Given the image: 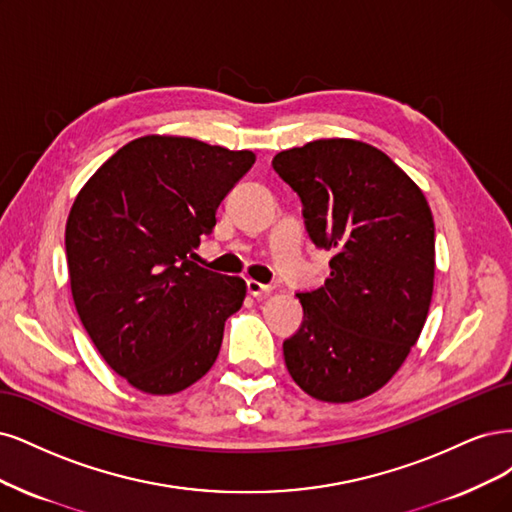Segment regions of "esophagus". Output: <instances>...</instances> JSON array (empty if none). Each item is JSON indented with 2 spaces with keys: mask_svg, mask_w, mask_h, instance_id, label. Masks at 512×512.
<instances>
[{
  "mask_svg": "<svg viewBox=\"0 0 512 512\" xmlns=\"http://www.w3.org/2000/svg\"><path fill=\"white\" fill-rule=\"evenodd\" d=\"M246 289H249V293L253 295V298H259V295H263V293H270L274 287H272V285L257 283V280L249 278V280H246Z\"/></svg>",
  "mask_w": 512,
  "mask_h": 512,
  "instance_id": "esophagus-1",
  "label": "esophagus"
}]
</instances>
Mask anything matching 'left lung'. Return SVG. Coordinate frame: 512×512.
<instances>
[{"label":"left lung","instance_id":"left-lung-1","mask_svg":"<svg viewBox=\"0 0 512 512\" xmlns=\"http://www.w3.org/2000/svg\"><path fill=\"white\" fill-rule=\"evenodd\" d=\"M312 244L334 251L325 285L298 291L304 321L283 342L291 378L323 402L381 389L415 346L434 291V219L425 195L378 148L315 140L278 153Z\"/></svg>","mask_w":512,"mask_h":512}]
</instances>
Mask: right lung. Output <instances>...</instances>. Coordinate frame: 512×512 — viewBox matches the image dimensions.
Returning <instances> with one entry per match:
<instances>
[{
    "mask_svg": "<svg viewBox=\"0 0 512 512\" xmlns=\"http://www.w3.org/2000/svg\"><path fill=\"white\" fill-rule=\"evenodd\" d=\"M253 163L251 151L144 136L74 200L65 255L78 317L106 364L144 393L183 391L217 361L246 283L202 268L195 249Z\"/></svg>",
    "mask_w": 512,
    "mask_h": 512,
    "instance_id": "1",
    "label": "right lung"
}]
</instances>
